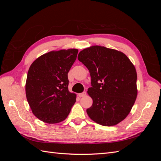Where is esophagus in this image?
Masks as SVG:
<instances>
[{"label":"esophagus","instance_id":"1","mask_svg":"<svg viewBox=\"0 0 161 161\" xmlns=\"http://www.w3.org/2000/svg\"><path fill=\"white\" fill-rule=\"evenodd\" d=\"M86 92H81V93H79L78 95H79L80 97H83L86 95Z\"/></svg>","mask_w":161,"mask_h":161}]
</instances>
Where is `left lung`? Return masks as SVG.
<instances>
[{
	"label": "left lung",
	"instance_id": "8db88e82",
	"mask_svg": "<svg viewBox=\"0 0 161 161\" xmlns=\"http://www.w3.org/2000/svg\"><path fill=\"white\" fill-rule=\"evenodd\" d=\"M78 59L89 70L92 105L89 118L105 126L119 124L128 116L138 94L137 73L123 52L93 46L80 51Z\"/></svg>",
	"mask_w": 161,
	"mask_h": 161
}]
</instances>
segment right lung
<instances>
[{"label":"right lung","mask_w":161,"mask_h":161,"mask_svg":"<svg viewBox=\"0 0 161 161\" xmlns=\"http://www.w3.org/2000/svg\"><path fill=\"white\" fill-rule=\"evenodd\" d=\"M77 49L52 51L34 61L28 70L25 92L37 118L47 124L64 121L76 102L69 91L68 73L76 59Z\"/></svg>","instance_id":"add662e5"}]
</instances>
